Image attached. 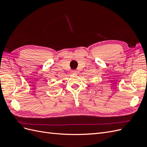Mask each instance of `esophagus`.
Returning a JSON list of instances; mask_svg holds the SVG:
<instances>
[{
	"label": "esophagus",
	"instance_id": "esophagus-1",
	"mask_svg": "<svg viewBox=\"0 0 147 147\" xmlns=\"http://www.w3.org/2000/svg\"><path fill=\"white\" fill-rule=\"evenodd\" d=\"M77 73V70H73L71 71V74H76Z\"/></svg>",
	"mask_w": 147,
	"mask_h": 147
}]
</instances>
